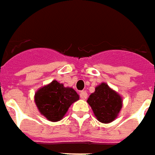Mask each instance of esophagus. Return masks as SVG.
<instances>
[{"label": "esophagus", "instance_id": "34e87169", "mask_svg": "<svg viewBox=\"0 0 155 155\" xmlns=\"http://www.w3.org/2000/svg\"><path fill=\"white\" fill-rule=\"evenodd\" d=\"M80 96L82 99H86L87 98V97H88V93H87L86 91H81V92H80Z\"/></svg>", "mask_w": 155, "mask_h": 155}]
</instances>
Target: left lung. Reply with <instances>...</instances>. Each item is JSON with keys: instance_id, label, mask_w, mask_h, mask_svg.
<instances>
[{"instance_id": "left-lung-1", "label": "left lung", "mask_w": 155, "mask_h": 155, "mask_svg": "<svg viewBox=\"0 0 155 155\" xmlns=\"http://www.w3.org/2000/svg\"><path fill=\"white\" fill-rule=\"evenodd\" d=\"M98 121L108 124L114 121L122 108L123 101L120 94L101 83L87 100Z\"/></svg>"}]
</instances>
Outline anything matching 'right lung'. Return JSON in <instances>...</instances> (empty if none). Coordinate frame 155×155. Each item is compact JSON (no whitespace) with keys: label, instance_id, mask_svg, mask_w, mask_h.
<instances>
[{"label":"right lung","instance_id":"add662e5","mask_svg":"<svg viewBox=\"0 0 155 155\" xmlns=\"http://www.w3.org/2000/svg\"><path fill=\"white\" fill-rule=\"evenodd\" d=\"M78 100L79 95L72 88L64 87L57 80H53L35 93L39 111L52 122L62 120L71 105Z\"/></svg>","mask_w":155,"mask_h":155}]
</instances>
